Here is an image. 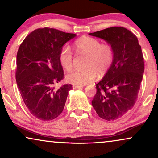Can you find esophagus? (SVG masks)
Listing matches in <instances>:
<instances>
[{
  "mask_svg": "<svg viewBox=\"0 0 158 158\" xmlns=\"http://www.w3.org/2000/svg\"><path fill=\"white\" fill-rule=\"evenodd\" d=\"M72 88L73 89H81L82 88V86H78V85H73Z\"/></svg>",
  "mask_w": 158,
  "mask_h": 158,
  "instance_id": "obj_1",
  "label": "esophagus"
}]
</instances>
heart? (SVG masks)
<instances>
[{"label": "heart", "mask_w": 158, "mask_h": 158, "mask_svg": "<svg viewBox=\"0 0 158 158\" xmlns=\"http://www.w3.org/2000/svg\"><path fill=\"white\" fill-rule=\"evenodd\" d=\"M76 49L79 52L88 55L85 69H74L65 76L69 83L73 85L82 86L93 80L96 77V71L103 73L111 66L114 59L112 47L107 44H101L95 38L83 36L74 44ZM59 60L62 66L69 70L73 65V54L71 48L65 45L60 52Z\"/></svg>", "instance_id": "b5f03b06"}]
</instances>
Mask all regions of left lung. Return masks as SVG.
<instances>
[{
	"instance_id": "8db88e82",
	"label": "left lung",
	"mask_w": 158,
	"mask_h": 158,
	"mask_svg": "<svg viewBox=\"0 0 158 158\" xmlns=\"http://www.w3.org/2000/svg\"><path fill=\"white\" fill-rule=\"evenodd\" d=\"M112 47L114 59L103 79L96 84L92 105L100 117L110 121L132 109L142 81L144 63L137 37L123 27H111L89 33Z\"/></svg>"
}]
</instances>
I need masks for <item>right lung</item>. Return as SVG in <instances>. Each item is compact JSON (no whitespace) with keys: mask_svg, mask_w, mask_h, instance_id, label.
<instances>
[{"mask_svg":"<svg viewBox=\"0 0 158 158\" xmlns=\"http://www.w3.org/2000/svg\"><path fill=\"white\" fill-rule=\"evenodd\" d=\"M77 36L53 28L35 30L19 46L16 81L23 100L32 115L43 121L55 119L64 109L72 85L56 89L64 77L59 60L63 45Z\"/></svg>","mask_w":158,"mask_h":158,"instance_id":"obj_1","label":"right lung"}]
</instances>
